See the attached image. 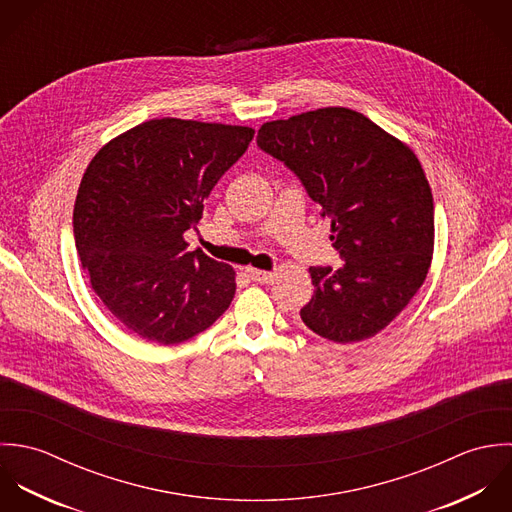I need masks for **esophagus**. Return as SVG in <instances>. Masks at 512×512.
Wrapping results in <instances>:
<instances>
[{"instance_id": "obj_1", "label": "esophagus", "mask_w": 512, "mask_h": 512, "mask_svg": "<svg viewBox=\"0 0 512 512\" xmlns=\"http://www.w3.org/2000/svg\"><path fill=\"white\" fill-rule=\"evenodd\" d=\"M247 275L251 277V281H257V283H263V285L273 281V273L263 271V269H247Z\"/></svg>"}]
</instances>
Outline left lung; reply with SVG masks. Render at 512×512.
<instances>
[{"label":"left lung","mask_w":512,"mask_h":512,"mask_svg":"<svg viewBox=\"0 0 512 512\" xmlns=\"http://www.w3.org/2000/svg\"><path fill=\"white\" fill-rule=\"evenodd\" d=\"M257 144L285 162L328 215L340 269L310 267L301 318L352 344L384 330L423 285L433 255V196L413 150L364 114L326 106L265 122Z\"/></svg>","instance_id":"8db88e82"}]
</instances>
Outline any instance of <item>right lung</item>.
<instances>
[{"label":"right lung","instance_id":"1","mask_svg":"<svg viewBox=\"0 0 512 512\" xmlns=\"http://www.w3.org/2000/svg\"><path fill=\"white\" fill-rule=\"evenodd\" d=\"M253 134L154 118L112 138L87 166L73 211L77 255L104 307L136 336L178 344L231 305L235 271L188 251L184 233Z\"/></svg>","mask_w":512,"mask_h":512}]
</instances>
